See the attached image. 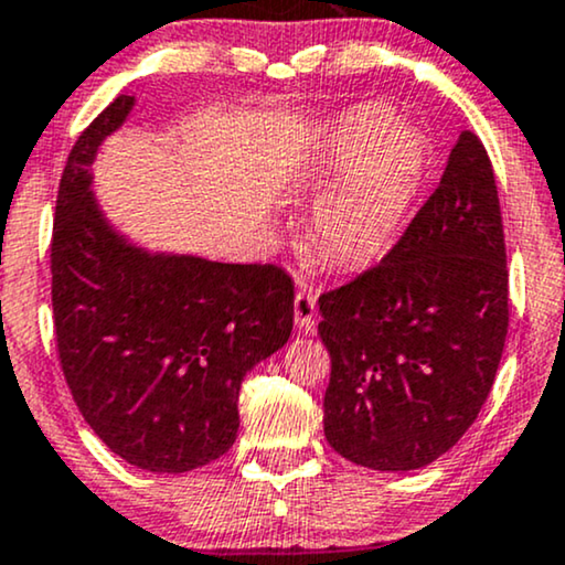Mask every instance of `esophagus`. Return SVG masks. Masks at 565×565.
<instances>
[{
	"label": "esophagus",
	"instance_id": "esophagus-1",
	"mask_svg": "<svg viewBox=\"0 0 565 565\" xmlns=\"http://www.w3.org/2000/svg\"><path fill=\"white\" fill-rule=\"evenodd\" d=\"M294 315H296L298 330L301 332L317 330V296H311V290H298L294 301Z\"/></svg>",
	"mask_w": 565,
	"mask_h": 565
}]
</instances>
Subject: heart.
<instances>
[{
  "mask_svg": "<svg viewBox=\"0 0 565 565\" xmlns=\"http://www.w3.org/2000/svg\"><path fill=\"white\" fill-rule=\"evenodd\" d=\"M427 167V141L393 109L361 104L340 115L306 175L322 185L343 172L317 201L319 248L343 267L380 259L406 225Z\"/></svg>",
  "mask_w": 565,
  "mask_h": 565,
  "instance_id": "b5f03b06",
  "label": "heart"
}]
</instances>
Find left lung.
<instances>
[{"label": "left lung", "mask_w": 565, "mask_h": 565, "mask_svg": "<svg viewBox=\"0 0 565 565\" xmlns=\"http://www.w3.org/2000/svg\"><path fill=\"white\" fill-rule=\"evenodd\" d=\"M332 372L324 437L351 463L422 469L490 395L508 332L503 217L471 130L385 259L319 296Z\"/></svg>", "instance_id": "1"}]
</instances>
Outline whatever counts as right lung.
Instances as JSON below:
<instances>
[{
    "mask_svg": "<svg viewBox=\"0 0 565 565\" xmlns=\"http://www.w3.org/2000/svg\"><path fill=\"white\" fill-rule=\"evenodd\" d=\"M134 102L117 96L62 170L54 335L75 406L99 440L138 469L183 475L235 443L243 377L294 330V280L275 264L149 254L115 233L88 170Z\"/></svg>",
    "mask_w": 565,
    "mask_h": 565,
    "instance_id": "1",
    "label": "right lung"
}]
</instances>
